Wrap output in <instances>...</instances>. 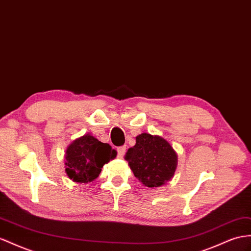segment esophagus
Returning a JSON list of instances; mask_svg holds the SVG:
<instances>
[{
    "instance_id": "esophagus-1",
    "label": "esophagus",
    "mask_w": 251,
    "mask_h": 251,
    "mask_svg": "<svg viewBox=\"0 0 251 251\" xmlns=\"http://www.w3.org/2000/svg\"><path fill=\"white\" fill-rule=\"evenodd\" d=\"M118 156L120 158H123L125 156V151H126V146H121V147H118Z\"/></svg>"
}]
</instances>
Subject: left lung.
Masks as SVG:
<instances>
[{"instance_id": "8db88e82", "label": "left lung", "mask_w": 251, "mask_h": 251, "mask_svg": "<svg viewBox=\"0 0 251 251\" xmlns=\"http://www.w3.org/2000/svg\"><path fill=\"white\" fill-rule=\"evenodd\" d=\"M133 175L147 188H159L174 177L178 157L165 139L143 132L136 137V145L126 152Z\"/></svg>"}]
</instances>
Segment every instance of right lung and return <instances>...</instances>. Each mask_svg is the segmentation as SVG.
I'll use <instances>...</instances> for the list:
<instances>
[{
  "mask_svg": "<svg viewBox=\"0 0 251 251\" xmlns=\"http://www.w3.org/2000/svg\"><path fill=\"white\" fill-rule=\"evenodd\" d=\"M64 157L66 173L71 180L88 183L100 176L102 166L117 157V151L87 133L67 147Z\"/></svg>",
  "mask_w": 251,
  "mask_h": 251,
  "instance_id": "1",
  "label": "right lung"
}]
</instances>
